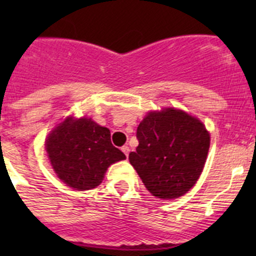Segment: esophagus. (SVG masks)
<instances>
[{
	"label": "esophagus",
	"instance_id": "1",
	"mask_svg": "<svg viewBox=\"0 0 256 256\" xmlns=\"http://www.w3.org/2000/svg\"><path fill=\"white\" fill-rule=\"evenodd\" d=\"M121 151L124 152V154H126V157L128 156V152H130V148H128V146H122L121 147Z\"/></svg>",
	"mask_w": 256,
	"mask_h": 256
}]
</instances>
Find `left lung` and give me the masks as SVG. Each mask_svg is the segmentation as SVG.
I'll return each instance as SVG.
<instances>
[{"label":"left lung","instance_id":"obj_1","mask_svg":"<svg viewBox=\"0 0 256 256\" xmlns=\"http://www.w3.org/2000/svg\"><path fill=\"white\" fill-rule=\"evenodd\" d=\"M136 138L138 146L128 161L152 196L174 200L194 186L210 144L197 118L174 108L151 112L138 125Z\"/></svg>","mask_w":256,"mask_h":256}]
</instances>
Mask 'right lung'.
<instances>
[{
  "instance_id": "add662e5",
  "label": "right lung",
  "mask_w": 256,
  "mask_h": 256,
  "mask_svg": "<svg viewBox=\"0 0 256 256\" xmlns=\"http://www.w3.org/2000/svg\"><path fill=\"white\" fill-rule=\"evenodd\" d=\"M110 138L109 128L92 118H66L46 140V151L56 176L74 190L98 187L108 167L126 158Z\"/></svg>"
}]
</instances>
